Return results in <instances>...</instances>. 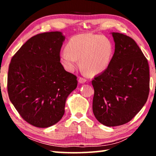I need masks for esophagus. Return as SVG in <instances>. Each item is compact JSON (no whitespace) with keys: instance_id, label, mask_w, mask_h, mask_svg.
Instances as JSON below:
<instances>
[{"instance_id":"obj_1","label":"esophagus","mask_w":156,"mask_h":156,"mask_svg":"<svg viewBox=\"0 0 156 156\" xmlns=\"http://www.w3.org/2000/svg\"><path fill=\"white\" fill-rule=\"evenodd\" d=\"M87 80H86V79H84V78H81V77H80L78 78V83H81V84H83V83H85Z\"/></svg>"}]
</instances>
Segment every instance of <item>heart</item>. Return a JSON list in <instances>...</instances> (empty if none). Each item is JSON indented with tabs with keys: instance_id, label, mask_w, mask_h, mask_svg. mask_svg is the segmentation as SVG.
<instances>
[{
	"instance_id": "obj_1",
	"label": "heart",
	"mask_w": 156,
	"mask_h": 156,
	"mask_svg": "<svg viewBox=\"0 0 156 156\" xmlns=\"http://www.w3.org/2000/svg\"><path fill=\"white\" fill-rule=\"evenodd\" d=\"M66 51L60 54V60L66 70L73 72L78 65L89 75L105 72L112 61L113 46L109 39L99 34H82L72 37Z\"/></svg>"
}]
</instances>
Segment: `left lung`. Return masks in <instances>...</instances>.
I'll list each match as a JSON object with an SVG mask.
<instances>
[{"label":"left lung","instance_id":"obj_1","mask_svg":"<svg viewBox=\"0 0 156 156\" xmlns=\"http://www.w3.org/2000/svg\"><path fill=\"white\" fill-rule=\"evenodd\" d=\"M111 34L115 51L109 67L92 80V109L100 123L115 126L129 122L146 103L149 67L133 39L122 34Z\"/></svg>","mask_w":156,"mask_h":156}]
</instances>
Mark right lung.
<instances>
[{"label": "right lung", "instance_id": "add662e5", "mask_svg": "<svg viewBox=\"0 0 156 156\" xmlns=\"http://www.w3.org/2000/svg\"><path fill=\"white\" fill-rule=\"evenodd\" d=\"M65 39L61 31L37 34L20 47L9 64L10 101L21 117L36 127L59 122L66 100L77 87V77L60 62Z\"/></svg>", "mask_w": 156, "mask_h": 156}]
</instances>
